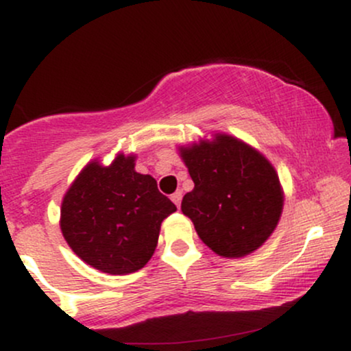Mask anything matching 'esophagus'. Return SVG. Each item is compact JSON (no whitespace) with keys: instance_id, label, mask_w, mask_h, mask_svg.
I'll return each mask as SVG.
<instances>
[{"instance_id":"34e87169","label":"esophagus","mask_w":351,"mask_h":351,"mask_svg":"<svg viewBox=\"0 0 351 351\" xmlns=\"http://www.w3.org/2000/svg\"><path fill=\"white\" fill-rule=\"evenodd\" d=\"M181 198H183V193H181L180 189H178V191H175V193H173V195H171V201H173V203H175L178 208H180V204H181Z\"/></svg>"}]
</instances>
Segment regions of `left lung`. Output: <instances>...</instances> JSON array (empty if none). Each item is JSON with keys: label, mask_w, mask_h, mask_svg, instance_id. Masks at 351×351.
I'll use <instances>...</instances> for the list:
<instances>
[{"label": "left lung", "mask_w": 351, "mask_h": 351, "mask_svg": "<svg viewBox=\"0 0 351 351\" xmlns=\"http://www.w3.org/2000/svg\"><path fill=\"white\" fill-rule=\"evenodd\" d=\"M195 188L181 211L199 239L223 257L259 249L279 224L284 208L276 168L261 152L228 134L178 147Z\"/></svg>", "instance_id": "obj_1"}]
</instances>
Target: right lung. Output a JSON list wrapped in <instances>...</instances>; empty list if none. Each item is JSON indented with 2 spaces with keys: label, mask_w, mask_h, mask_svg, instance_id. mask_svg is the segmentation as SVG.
<instances>
[{
  "label": "right lung",
  "mask_w": 351,
  "mask_h": 351,
  "mask_svg": "<svg viewBox=\"0 0 351 351\" xmlns=\"http://www.w3.org/2000/svg\"><path fill=\"white\" fill-rule=\"evenodd\" d=\"M135 155L117 153L108 167L92 160L60 204V231L84 263L125 276L152 259L165 217L176 206L150 175L135 171Z\"/></svg>",
  "instance_id": "obj_1"
}]
</instances>
